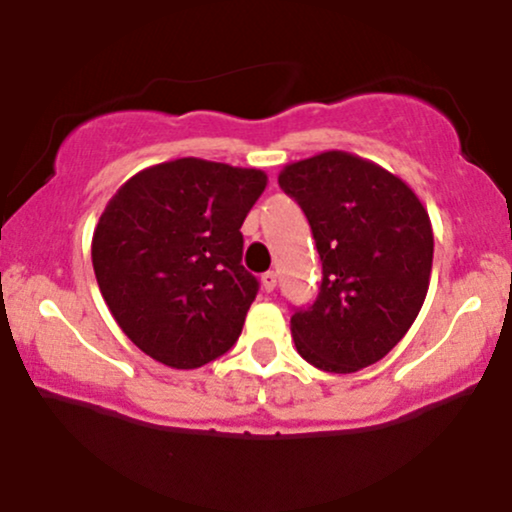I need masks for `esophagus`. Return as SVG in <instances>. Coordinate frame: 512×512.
<instances>
[{"mask_svg":"<svg viewBox=\"0 0 512 512\" xmlns=\"http://www.w3.org/2000/svg\"><path fill=\"white\" fill-rule=\"evenodd\" d=\"M262 289L267 293H272L276 289V274L274 272H264L262 274Z\"/></svg>","mask_w":512,"mask_h":512,"instance_id":"esophagus-1","label":"esophagus"}]
</instances>
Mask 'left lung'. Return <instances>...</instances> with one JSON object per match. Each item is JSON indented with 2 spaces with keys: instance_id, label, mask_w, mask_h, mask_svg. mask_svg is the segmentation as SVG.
<instances>
[{
  "instance_id": "left-lung-1",
  "label": "left lung",
  "mask_w": 512,
  "mask_h": 512,
  "mask_svg": "<svg viewBox=\"0 0 512 512\" xmlns=\"http://www.w3.org/2000/svg\"><path fill=\"white\" fill-rule=\"evenodd\" d=\"M279 185L308 216L322 260L315 303L291 317L298 354L327 373L378 363L426 301L428 211L402 178L349 151L289 163Z\"/></svg>"
}]
</instances>
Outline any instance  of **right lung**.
Listing matches in <instances>:
<instances>
[{
    "mask_svg": "<svg viewBox=\"0 0 512 512\" xmlns=\"http://www.w3.org/2000/svg\"><path fill=\"white\" fill-rule=\"evenodd\" d=\"M267 187L257 168L175 158L132 175L93 231L98 289L146 356L190 370L238 342L257 279L243 226Z\"/></svg>",
    "mask_w": 512,
    "mask_h": 512,
    "instance_id": "right-lung-1",
    "label": "right lung"
}]
</instances>
